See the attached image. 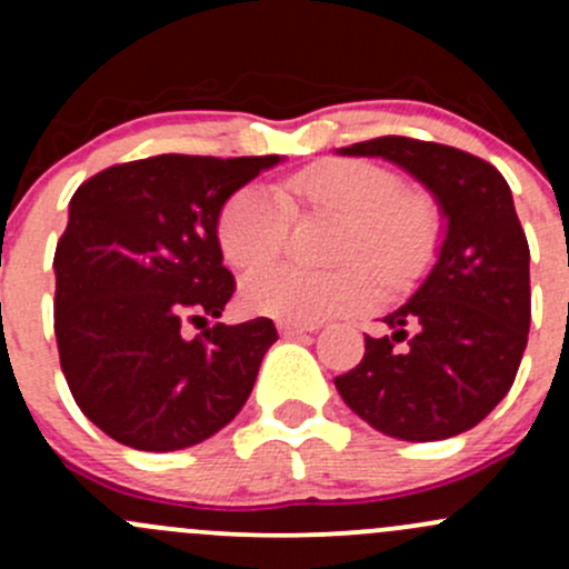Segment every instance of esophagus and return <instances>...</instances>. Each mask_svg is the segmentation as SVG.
<instances>
[{"label":"esophagus","mask_w":569,"mask_h":569,"mask_svg":"<svg viewBox=\"0 0 569 569\" xmlns=\"http://www.w3.org/2000/svg\"><path fill=\"white\" fill-rule=\"evenodd\" d=\"M278 330L283 338H295V336H306V332H317L319 325L317 321H306V325H300V321H280Z\"/></svg>","instance_id":"34e87169"}]
</instances>
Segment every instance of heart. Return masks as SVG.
Here are the masks:
<instances>
[{"instance_id":"obj_1","label":"heart","mask_w":569,"mask_h":569,"mask_svg":"<svg viewBox=\"0 0 569 569\" xmlns=\"http://www.w3.org/2000/svg\"><path fill=\"white\" fill-rule=\"evenodd\" d=\"M295 208L348 217L342 262L353 267L319 276L276 264L256 269L242 283L244 308L280 321H325L366 311L377 300V280L391 289L412 283L429 267L438 244V217L421 194L405 192L393 170L366 159H327L291 176L283 189L248 183L226 200L217 242L237 269L273 260L288 241Z\"/></svg>"}]
</instances>
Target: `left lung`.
Returning <instances> with one entry per match:
<instances>
[{"label": "left lung", "instance_id": "1", "mask_svg": "<svg viewBox=\"0 0 569 569\" xmlns=\"http://www.w3.org/2000/svg\"><path fill=\"white\" fill-rule=\"evenodd\" d=\"M343 157H382L438 198L446 237L416 295L366 336L336 377L363 421L399 440H446L485 421L509 393L531 325L529 242L507 178L490 162L412 137H377Z\"/></svg>", "mask_w": 569, "mask_h": 569}]
</instances>
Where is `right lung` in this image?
I'll return each mask as SVG.
<instances>
[{
	"label": "right lung",
	"mask_w": 569,
	"mask_h": 569,
	"mask_svg": "<svg viewBox=\"0 0 569 569\" xmlns=\"http://www.w3.org/2000/svg\"><path fill=\"white\" fill-rule=\"evenodd\" d=\"M278 162L162 153L112 164L73 192L54 250L57 349L79 410L118 443L187 449L248 401L278 330L263 317L217 321L237 291L217 220Z\"/></svg>",
	"instance_id": "obj_1"
}]
</instances>
